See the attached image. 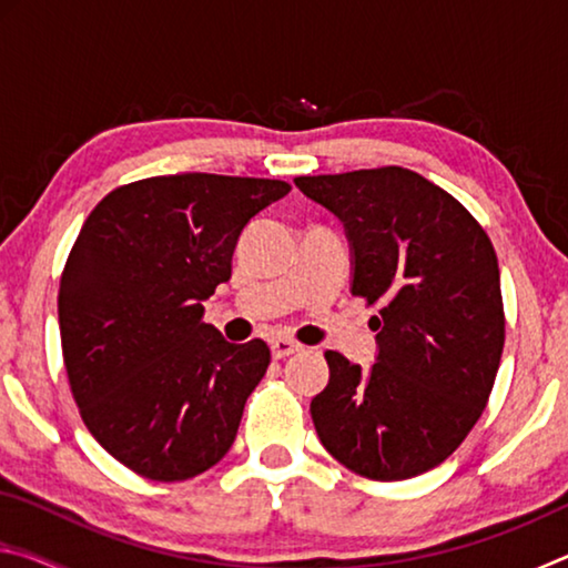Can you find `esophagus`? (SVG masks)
<instances>
[{"mask_svg":"<svg viewBox=\"0 0 568 568\" xmlns=\"http://www.w3.org/2000/svg\"><path fill=\"white\" fill-rule=\"evenodd\" d=\"M271 351H273V358L281 361V358H287V355H293V353L301 351V345L293 343L291 338H275L271 343Z\"/></svg>","mask_w":568,"mask_h":568,"instance_id":"34e87169","label":"esophagus"}]
</instances>
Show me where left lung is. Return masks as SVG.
Segmentation results:
<instances>
[{"label": "left lung", "mask_w": 568, "mask_h": 568, "mask_svg": "<svg viewBox=\"0 0 568 568\" xmlns=\"http://www.w3.org/2000/svg\"><path fill=\"white\" fill-rule=\"evenodd\" d=\"M341 220L351 293L378 305L368 371L328 351L311 400L325 450L353 474L403 480L454 454L484 413L504 351L501 275L474 215L403 168L295 178Z\"/></svg>", "instance_id": "left-lung-1"}]
</instances>
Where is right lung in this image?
Returning <instances> with one entry per match:
<instances>
[{
	"mask_svg": "<svg viewBox=\"0 0 568 568\" xmlns=\"http://www.w3.org/2000/svg\"><path fill=\"white\" fill-rule=\"evenodd\" d=\"M287 192L185 172L112 190L84 220L57 301L64 368L84 426L134 474L185 480L233 446L271 348L227 343L203 303L245 225Z\"/></svg>",
	"mask_w": 568,
	"mask_h": 568,
	"instance_id": "obj_1",
	"label": "right lung"
}]
</instances>
